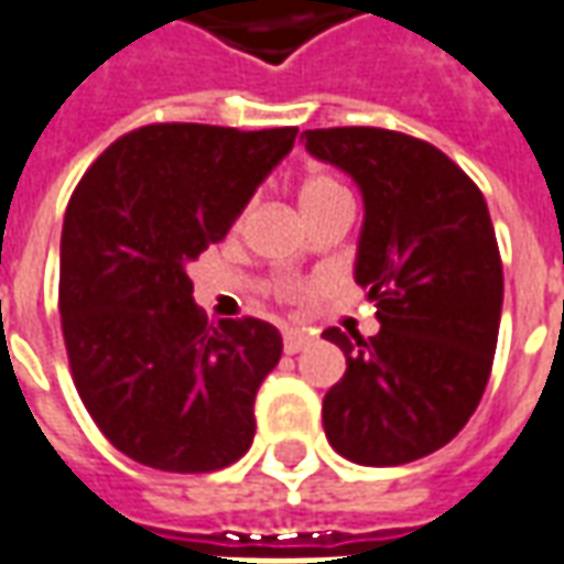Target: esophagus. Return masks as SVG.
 <instances>
[{
  "instance_id": "esophagus-1",
  "label": "esophagus",
  "mask_w": 564,
  "mask_h": 564,
  "mask_svg": "<svg viewBox=\"0 0 564 564\" xmlns=\"http://www.w3.org/2000/svg\"><path fill=\"white\" fill-rule=\"evenodd\" d=\"M308 343H312V333L283 330V351H286V355H296V351H302Z\"/></svg>"
}]
</instances>
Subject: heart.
Masks as SVG:
<instances>
[{
  "label": "heart",
  "instance_id": "obj_1",
  "mask_svg": "<svg viewBox=\"0 0 564 564\" xmlns=\"http://www.w3.org/2000/svg\"><path fill=\"white\" fill-rule=\"evenodd\" d=\"M339 197H346V191L327 172H308L299 182V203H302L305 216L314 213V209H321V206H327V203L339 200Z\"/></svg>",
  "mask_w": 564,
  "mask_h": 564
}]
</instances>
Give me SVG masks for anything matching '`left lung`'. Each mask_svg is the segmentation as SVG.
I'll return each instance as SVG.
<instances>
[{
    "label": "left lung",
    "mask_w": 564,
    "mask_h": 564,
    "mask_svg": "<svg viewBox=\"0 0 564 564\" xmlns=\"http://www.w3.org/2000/svg\"><path fill=\"white\" fill-rule=\"evenodd\" d=\"M302 138L361 187L355 281L379 321L370 339L324 330L346 355V377L324 394V432L351 463H413L469 423L491 377L503 265L488 203L423 138L373 126Z\"/></svg>",
    "instance_id": "obj_1"
}]
</instances>
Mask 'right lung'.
<instances>
[{
  "instance_id": "right-lung-1",
  "label": "right lung",
  "mask_w": 564,
  "mask_h": 564,
  "mask_svg": "<svg viewBox=\"0 0 564 564\" xmlns=\"http://www.w3.org/2000/svg\"><path fill=\"white\" fill-rule=\"evenodd\" d=\"M296 132L153 122L117 138L73 191L57 283L73 386L141 466L216 473L250 451L281 333L259 317L209 324L187 265L228 234Z\"/></svg>"
}]
</instances>
